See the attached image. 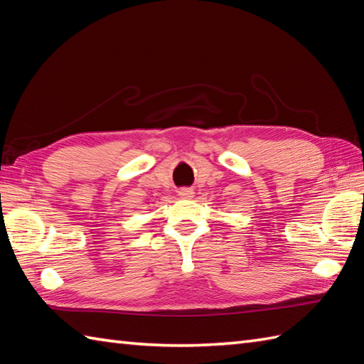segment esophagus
Here are the masks:
<instances>
[{
	"label": "esophagus",
	"mask_w": 364,
	"mask_h": 364,
	"mask_svg": "<svg viewBox=\"0 0 364 364\" xmlns=\"http://www.w3.org/2000/svg\"><path fill=\"white\" fill-rule=\"evenodd\" d=\"M180 196H181L183 198H192V197H193V192H192L191 189H181V191H180Z\"/></svg>",
	"instance_id": "1"
}]
</instances>
